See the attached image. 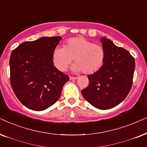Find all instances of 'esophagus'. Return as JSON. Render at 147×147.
<instances>
[{"label":"esophagus","mask_w":147,"mask_h":147,"mask_svg":"<svg viewBox=\"0 0 147 147\" xmlns=\"http://www.w3.org/2000/svg\"><path fill=\"white\" fill-rule=\"evenodd\" d=\"M77 79V77H70V80H76Z\"/></svg>","instance_id":"esophagus-1"}]
</instances>
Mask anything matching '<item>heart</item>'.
<instances>
[{
  "instance_id": "obj_1",
  "label": "heart",
  "mask_w": 147,
  "mask_h": 147,
  "mask_svg": "<svg viewBox=\"0 0 147 147\" xmlns=\"http://www.w3.org/2000/svg\"><path fill=\"white\" fill-rule=\"evenodd\" d=\"M74 58L72 70L92 74L100 69L105 60V51L83 37H75L66 40L64 48L57 47L52 53V62L60 71H65Z\"/></svg>"
}]
</instances>
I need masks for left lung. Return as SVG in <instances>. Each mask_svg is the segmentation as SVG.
Returning a JSON list of instances; mask_svg holds the SVG:
<instances>
[{
	"instance_id": "obj_1",
	"label": "left lung",
	"mask_w": 147,
	"mask_h": 147,
	"mask_svg": "<svg viewBox=\"0 0 147 147\" xmlns=\"http://www.w3.org/2000/svg\"><path fill=\"white\" fill-rule=\"evenodd\" d=\"M105 51L102 67L88 76L89 83L81 91L92 105L100 109L116 107L126 98L132 85L135 60L126 49L116 46L110 40H101Z\"/></svg>"
}]
</instances>
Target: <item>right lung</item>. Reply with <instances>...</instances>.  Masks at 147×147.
<instances>
[{
    "label": "right lung",
    "instance_id": "obj_1",
    "mask_svg": "<svg viewBox=\"0 0 147 147\" xmlns=\"http://www.w3.org/2000/svg\"><path fill=\"white\" fill-rule=\"evenodd\" d=\"M61 37L25 42L10 57V82L17 98L27 108L44 110L55 103L69 77L54 66L52 53Z\"/></svg>",
    "mask_w": 147,
    "mask_h": 147
}]
</instances>
